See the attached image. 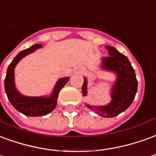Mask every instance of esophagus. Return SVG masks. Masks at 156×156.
I'll list each match as a JSON object with an SVG mask.
<instances>
[{"label": "esophagus", "mask_w": 156, "mask_h": 156, "mask_svg": "<svg viewBox=\"0 0 156 156\" xmlns=\"http://www.w3.org/2000/svg\"><path fill=\"white\" fill-rule=\"evenodd\" d=\"M81 72H82V73H84V72H86V71H85V70H81Z\"/></svg>", "instance_id": "34e87169"}]
</instances>
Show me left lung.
<instances>
[{"label":"left lung","instance_id":"left-lung-1","mask_svg":"<svg viewBox=\"0 0 156 156\" xmlns=\"http://www.w3.org/2000/svg\"><path fill=\"white\" fill-rule=\"evenodd\" d=\"M109 55L103 58V69L111 70L117 74L116 81L111 90V101L105 106L93 107L90 105L86 106L96 110V113L105 118H112L120 114L129 108L135 99L137 91V80L135 70L126 55L121 54L116 49L107 45ZM87 81L85 78L82 86V93L84 96L87 94Z\"/></svg>","mask_w":156,"mask_h":156}]
</instances>
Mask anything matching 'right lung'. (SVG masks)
<instances>
[{"mask_svg": "<svg viewBox=\"0 0 156 156\" xmlns=\"http://www.w3.org/2000/svg\"><path fill=\"white\" fill-rule=\"evenodd\" d=\"M41 47V45L36 44L20 51L9 65L5 78V90L8 100L16 110L27 116H43L51 112L56 106L59 92L70 79L64 77L58 80L51 95L49 97H29L19 93L15 86V67L22 58Z\"/></svg>", "mask_w": 156, "mask_h": 156, "instance_id": "right-lung-1", "label": "right lung"}]
</instances>
